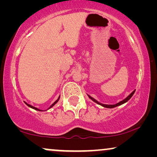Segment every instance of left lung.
Segmentation results:
<instances>
[{
  "instance_id": "1",
  "label": "left lung",
  "mask_w": 157,
  "mask_h": 157,
  "mask_svg": "<svg viewBox=\"0 0 157 157\" xmlns=\"http://www.w3.org/2000/svg\"><path fill=\"white\" fill-rule=\"evenodd\" d=\"M134 92H135V90H134V91L132 92V94H130V95H128V96H127V97H126V98H125V99H124L123 101H120L119 103H117V104H114V105H106V104H101V103H99V102H98V101H97L95 100V99H94V98H92V97H91V96H89V98H91V99L93 100L94 102L97 103L98 104H100V105H101L102 106H104V107H106V108H114V107H116V106H119V105H121V104H124V103H126V101H128L129 100L130 98L132 97V96L134 95Z\"/></svg>"
}]
</instances>
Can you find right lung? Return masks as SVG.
<instances>
[{"label":"right lung","instance_id":"obj_1","mask_svg":"<svg viewBox=\"0 0 157 157\" xmlns=\"http://www.w3.org/2000/svg\"><path fill=\"white\" fill-rule=\"evenodd\" d=\"M59 98H60V96H59V98H58V99H57L56 101H55L54 103H53V104L52 105H51V107H50V108H51V107H52L53 106H54V105H55L56 104V103L58 102V101H59ZM25 104H26V105H27V106H29V107H31V108H32V109H36V110H38V111H40V110H39V109H37V108H36V107H34V106H31V105H30V104H27V103H25Z\"/></svg>","mask_w":157,"mask_h":157}]
</instances>
